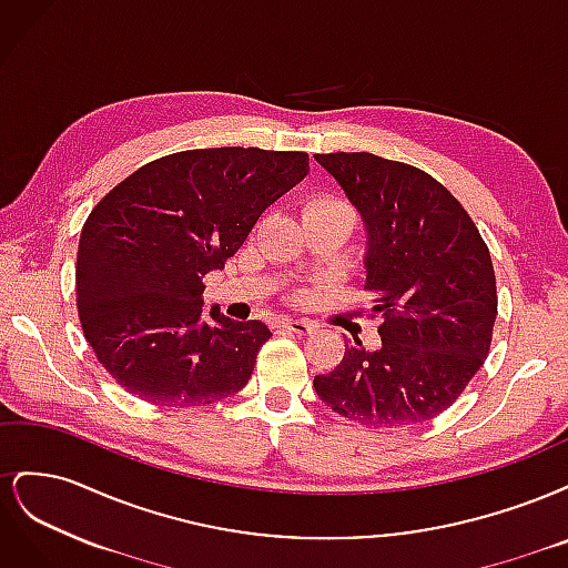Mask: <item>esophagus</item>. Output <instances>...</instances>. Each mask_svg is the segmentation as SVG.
<instances>
[{
    "mask_svg": "<svg viewBox=\"0 0 568 568\" xmlns=\"http://www.w3.org/2000/svg\"><path fill=\"white\" fill-rule=\"evenodd\" d=\"M274 329H284V332H294V334H311L315 329V324L307 320H280V322H274Z\"/></svg>",
    "mask_w": 568,
    "mask_h": 568,
    "instance_id": "esophagus-1",
    "label": "esophagus"
}]
</instances>
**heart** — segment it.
<instances>
[{
	"mask_svg": "<svg viewBox=\"0 0 568 568\" xmlns=\"http://www.w3.org/2000/svg\"><path fill=\"white\" fill-rule=\"evenodd\" d=\"M307 209H348V205L338 199H332V196H320V199H313L311 203H307Z\"/></svg>",
	"mask_w": 568,
	"mask_h": 568,
	"instance_id": "heart-1",
	"label": "heart"
}]
</instances>
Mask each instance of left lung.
<instances>
[{"label":"left lung","instance_id":"obj_1","mask_svg":"<svg viewBox=\"0 0 568 568\" xmlns=\"http://www.w3.org/2000/svg\"><path fill=\"white\" fill-rule=\"evenodd\" d=\"M367 230L365 288L382 346L346 353L315 376L320 400L365 426L422 424L448 409L490 351L495 270L462 203L424 170L355 153H315Z\"/></svg>","mask_w":568,"mask_h":568}]
</instances>
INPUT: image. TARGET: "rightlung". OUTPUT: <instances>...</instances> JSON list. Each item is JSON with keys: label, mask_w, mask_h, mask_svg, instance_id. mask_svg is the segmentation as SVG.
I'll list each match as a JSON object with an SVG mask.
<instances>
[{"label": "right lung", "mask_w": 568, "mask_h": 568, "mask_svg": "<svg viewBox=\"0 0 568 568\" xmlns=\"http://www.w3.org/2000/svg\"><path fill=\"white\" fill-rule=\"evenodd\" d=\"M307 170L303 151L192 149L134 170L94 205L78 246V315L115 384L180 407L248 384L272 332L217 305L203 317V277L225 267Z\"/></svg>", "instance_id": "right-lung-1"}]
</instances>
